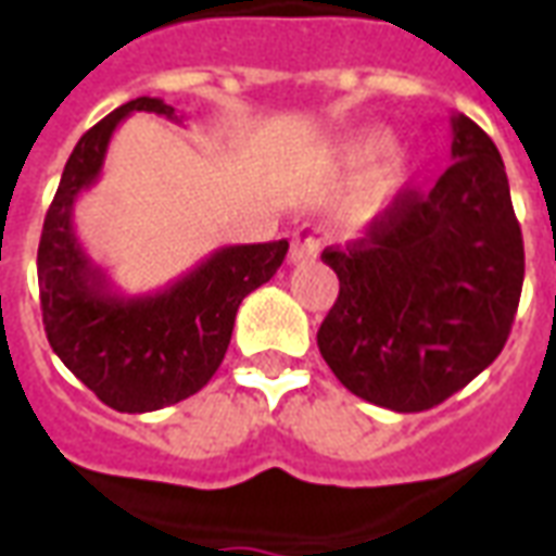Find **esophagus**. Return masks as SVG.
Instances as JSON below:
<instances>
[{"label": "esophagus", "mask_w": 556, "mask_h": 556, "mask_svg": "<svg viewBox=\"0 0 556 556\" xmlns=\"http://www.w3.org/2000/svg\"><path fill=\"white\" fill-rule=\"evenodd\" d=\"M323 249V237L313 225H302L299 231L293 233V243H290V263H304L313 261Z\"/></svg>", "instance_id": "1"}]
</instances>
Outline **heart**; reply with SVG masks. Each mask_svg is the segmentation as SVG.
<instances>
[{
    "label": "heart",
    "instance_id": "obj_1",
    "mask_svg": "<svg viewBox=\"0 0 556 556\" xmlns=\"http://www.w3.org/2000/svg\"><path fill=\"white\" fill-rule=\"evenodd\" d=\"M337 169L354 178L352 207L361 216H372L390 202L392 195L410 181V157L404 149L392 146L390 131L366 128L337 149Z\"/></svg>",
    "mask_w": 556,
    "mask_h": 556
}]
</instances>
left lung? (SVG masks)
I'll list each match as a JSON object with an SVG mask.
<instances>
[{"mask_svg": "<svg viewBox=\"0 0 556 556\" xmlns=\"http://www.w3.org/2000/svg\"><path fill=\"white\" fill-rule=\"evenodd\" d=\"M454 164L433 190H402L345 249H325L340 295L316 333L345 390L395 413L431 410L510 337L525 245L498 149L452 116Z\"/></svg>", "mask_w": 556, "mask_h": 556, "instance_id": "1", "label": "left lung"}]
</instances>
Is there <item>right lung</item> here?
I'll return each instance as SVG.
<instances>
[{
  "label": "right lung",
  "mask_w": 556,
  "mask_h": 556,
  "mask_svg": "<svg viewBox=\"0 0 556 556\" xmlns=\"http://www.w3.org/2000/svg\"><path fill=\"white\" fill-rule=\"evenodd\" d=\"M135 111L181 123L173 104L152 96L119 104L96 123L66 161L37 249L52 352L99 402L119 413L161 410L202 390L228 352L240 302L278 273L290 249L287 240L225 245L157 293H116L78 243L73 207L102 173L116 125Z\"/></svg>",
  "instance_id": "right-lung-1"
}]
</instances>
